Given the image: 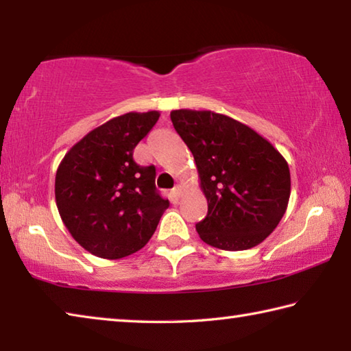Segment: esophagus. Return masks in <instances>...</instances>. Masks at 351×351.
Here are the masks:
<instances>
[{"label":"esophagus","instance_id":"obj_1","mask_svg":"<svg viewBox=\"0 0 351 351\" xmlns=\"http://www.w3.org/2000/svg\"><path fill=\"white\" fill-rule=\"evenodd\" d=\"M171 193H173V197L178 199L181 197V186H176L173 190H171Z\"/></svg>","mask_w":351,"mask_h":351}]
</instances>
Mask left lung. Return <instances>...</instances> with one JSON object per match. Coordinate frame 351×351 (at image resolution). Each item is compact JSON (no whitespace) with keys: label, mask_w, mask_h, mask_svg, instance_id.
Wrapping results in <instances>:
<instances>
[{"label":"left lung","mask_w":351,"mask_h":351,"mask_svg":"<svg viewBox=\"0 0 351 351\" xmlns=\"http://www.w3.org/2000/svg\"><path fill=\"white\" fill-rule=\"evenodd\" d=\"M170 119L193 154L207 199L199 239L224 251L260 245L287 212L288 162L271 142L229 116L175 110Z\"/></svg>","instance_id":"left-lung-1"}]
</instances>
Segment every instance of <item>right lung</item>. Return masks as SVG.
<instances>
[{"label":"right lung","mask_w":351,"mask_h":351,"mask_svg":"<svg viewBox=\"0 0 351 351\" xmlns=\"http://www.w3.org/2000/svg\"><path fill=\"white\" fill-rule=\"evenodd\" d=\"M159 112H127L94 128L64 154L56 175L57 209L73 239L97 257L116 260L144 247L169 199L156 170L133 159Z\"/></svg>","instance_id":"add662e5"}]
</instances>
